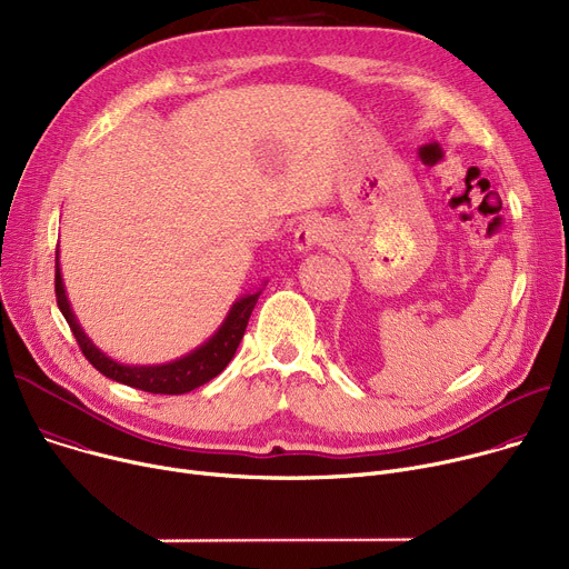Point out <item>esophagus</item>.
I'll return each mask as SVG.
<instances>
[{
  "label": "esophagus",
  "mask_w": 569,
  "mask_h": 569,
  "mask_svg": "<svg viewBox=\"0 0 569 569\" xmlns=\"http://www.w3.org/2000/svg\"><path fill=\"white\" fill-rule=\"evenodd\" d=\"M326 239H328V228L319 221V218H305L293 234V243L300 252H308L321 246Z\"/></svg>",
  "instance_id": "obj_1"
}]
</instances>
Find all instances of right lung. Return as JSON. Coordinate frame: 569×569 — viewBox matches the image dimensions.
Listing matches in <instances>:
<instances>
[{
  "label": "right lung",
  "mask_w": 569,
  "mask_h": 569,
  "mask_svg": "<svg viewBox=\"0 0 569 569\" xmlns=\"http://www.w3.org/2000/svg\"><path fill=\"white\" fill-rule=\"evenodd\" d=\"M54 293H57V305L61 315L66 317L77 343H79V351L83 353V358L89 360L102 376L129 385L134 389L141 391H150V395H187V391L209 382L211 378H216L221 373L230 360L234 358L237 348L243 339L248 319L254 310L257 298L261 291L243 296L241 300H237L232 305V310L226 319V323L218 328V332L196 351L178 362H170V365H161V367H124L118 365L113 360H109L102 351L91 343V339L83 335V330L79 328L72 310H70V302L66 298V289L61 282V271H59V248H57V273H54Z\"/></svg>",
  "instance_id": "1"
}]
</instances>
